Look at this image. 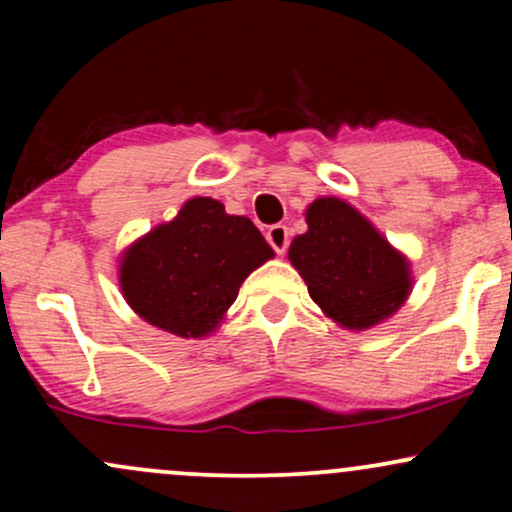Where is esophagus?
I'll return each mask as SVG.
<instances>
[{
	"mask_svg": "<svg viewBox=\"0 0 512 512\" xmlns=\"http://www.w3.org/2000/svg\"><path fill=\"white\" fill-rule=\"evenodd\" d=\"M267 243L272 245L276 255H284V252L289 250V243H291L289 228H286L284 223H274V226H269L267 228Z\"/></svg>",
	"mask_w": 512,
	"mask_h": 512,
	"instance_id": "obj_1",
	"label": "esophagus"
}]
</instances>
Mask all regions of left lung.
<instances>
[{
  "label": "left lung",
  "mask_w": 512,
  "mask_h": 512,
  "mask_svg": "<svg viewBox=\"0 0 512 512\" xmlns=\"http://www.w3.org/2000/svg\"><path fill=\"white\" fill-rule=\"evenodd\" d=\"M305 223L289 260L334 322L368 330L404 303L411 289L407 260L354 207L322 197L308 207Z\"/></svg>",
  "instance_id": "obj_1"
}]
</instances>
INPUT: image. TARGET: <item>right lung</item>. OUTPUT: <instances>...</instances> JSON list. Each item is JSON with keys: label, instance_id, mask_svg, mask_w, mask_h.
Returning a JSON list of instances; mask_svg holds the SVG:
<instances>
[{"label": "right lung", "instance_id": "add662e5", "mask_svg": "<svg viewBox=\"0 0 512 512\" xmlns=\"http://www.w3.org/2000/svg\"><path fill=\"white\" fill-rule=\"evenodd\" d=\"M274 257L245 216L195 197L122 257L120 286L137 315L178 337H204L238 298L252 269Z\"/></svg>", "mask_w": 512, "mask_h": 512}]
</instances>
